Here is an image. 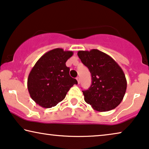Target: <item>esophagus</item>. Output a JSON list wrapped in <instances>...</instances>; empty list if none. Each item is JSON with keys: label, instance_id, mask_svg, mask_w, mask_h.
I'll return each mask as SVG.
<instances>
[{"label": "esophagus", "instance_id": "obj_1", "mask_svg": "<svg viewBox=\"0 0 149 149\" xmlns=\"http://www.w3.org/2000/svg\"><path fill=\"white\" fill-rule=\"evenodd\" d=\"M76 79H77V83H78V84L80 83V78H79V77H76Z\"/></svg>", "mask_w": 149, "mask_h": 149}]
</instances>
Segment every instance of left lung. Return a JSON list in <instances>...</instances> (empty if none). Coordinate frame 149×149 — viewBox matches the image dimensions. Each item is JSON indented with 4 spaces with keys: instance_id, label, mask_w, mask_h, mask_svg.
Here are the masks:
<instances>
[{
    "instance_id": "8db88e82",
    "label": "left lung",
    "mask_w": 149,
    "mask_h": 149,
    "mask_svg": "<svg viewBox=\"0 0 149 149\" xmlns=\"http://www.w3.org/2000/svg\"><path fill=\"white\" fill-rule=\"evenodd\" d=\"M77 55L92 76V84L84 91V100L94 110L108 111L122 101L127 81L121 67L112 57L97 49L79 51Z\"/></svg>"
}]
</instances>
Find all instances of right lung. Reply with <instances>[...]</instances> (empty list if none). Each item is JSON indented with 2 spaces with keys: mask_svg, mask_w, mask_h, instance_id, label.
I'll use <instances>...</instances> for the list:
<instances>
[{
  "mask_svg": "<svg viewBox=\"0 0 149 149\" xmlns=\"http://www.w3.org/2000/svg\"><path fill=\"white\" fill-rule=\"evenodd\" d=\"M72 51L54 49L36 63L28 78V89L31 98L44 108H51L62 101L70 88L77 81L70 75L65 63Z\"/></svg>",
  "mask_w": 149,
  "mask_h": 149,
  "instance_id": "1",
  "label": "right lung"
}]
</instances>
